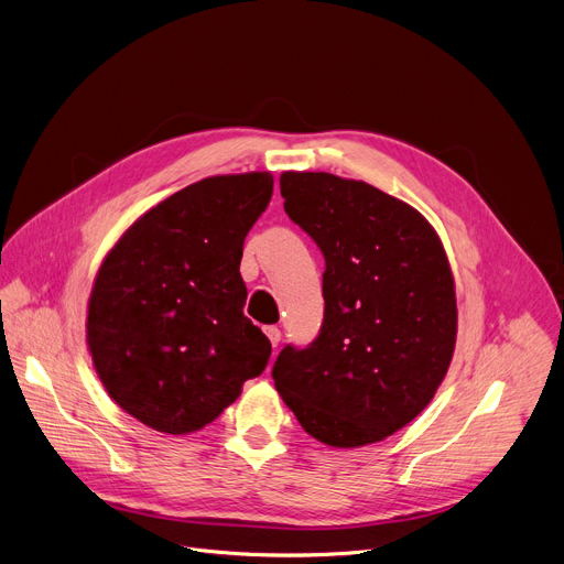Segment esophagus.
Wrapping results in <instances>:
<instances>
[{"mask_svg": "<svg viewBox=\"0 0 564 564\" xmlns=\"http://www.w3.org/2000/svg\"><path fill=\"white\" fill-rule=\"evenodd\" d=\"M263 333H267V337H269V341L273 344V348H278V344H280V339H282L280 327H275V325H269V327H263Z\"/></svg>", "mask_w": 564, "mask_h": 564, "instance_id": "1", "label": "esophagus"}]
</instances>
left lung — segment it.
Instances as JSON below:
<instances>
[{
  "label": "left lung",
  "mask_w": 564,
  "mask_h": 564,
  "mask_svg": "<svg viewBox=\"0 0 564 564\" xmlns=\"http://www.w3.org/2000/svg\"><path fill=\"white\" fill-rule=\"evenodd\" d=\"M280 193L325 257V314L307 348L278 355L275 389L321 444L382 442L425 410L451 367L446 250L414 207L367 182L286 171Z\"/></svg>",
  "instance_id": "1"
}]
</instances>
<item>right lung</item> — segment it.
Here are the masks:
<instances>
[{
  "instance_id": "right-lung-1",
  "label": "right lung",
  "mask_w": 564,
  "mask_h": 564,
  "mask_svg": "<svg viewBox=\"0 0 564 564\" xmlns=\"http://www.w3.org/2000/svg\"><path fill=\"white\" fill-rule=\"evenodd\" d=\"M271 173L195 182L131 223L88 297L86 344L111 399L165 435L212 423L267 369L271 341L243 314V241Z\"/></svg>"
}]
</instances>
